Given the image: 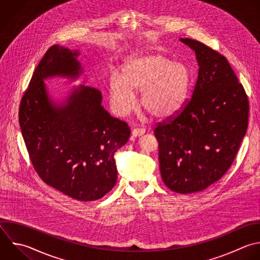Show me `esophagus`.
I'll list each match as a JSON object with an SVG mask.
<instances>
[{
    "mask_svg": "<svg viewBox=\"0 0 260 260\" xmlns=\"http://www.w3.org/2000/svg\"><path fill=\"white\" fill-rule=\"evenodd\" d=\"M145 133L144 129H140V128H136L134 130H132V136L133 137H140Z\"/></svg>",
    "mask_w": 260,
    "mask_h": 260,
    "instance_id": "1",
    "label": "esophagus"
}]
</instances>
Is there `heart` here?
Instances as JSON below:
<instances>
[{
	"instance_id": "obj_1",
	"label": "heart",
	"mask_w": 260,
	"mask_h": 260,
	"mask_svg": "<svg viewBox=\"0 0 260 260\" xmlns=\"http://www.w3.org/2000/svg\"><path fill=\"white\" fill-rule=\"evenodd\" d=\"M189 69L181 62H172L161 54H139L128 58L121 76L110 77L109 91L112 108L120 116L131 113L136 94L141 91L140 107L154 119L175 115L185 102L190 85Z\"/></svg>"
}]
</instances>
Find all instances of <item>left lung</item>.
Wrapping results in <instances>:
<instances>
[{
    "mask_svg": "<svg viewBox=\"0 0 260 260\" xmlns=\"http://www.w3.org/2000/svg\"><path fill=\"white\" fill-rule=\"evenodd\" d=\"M196 56L198 76L180 114L154 129L159 170L172 191L191 194L231 167L248 126L249 104L228 60L200 42L180 39Z\"/></svg>",
    "mask_w": 260,
    "mask_h": 260,
    "instance_id": "8db88e82",
    "label": "left lung"
}]
</instances>
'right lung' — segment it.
Listing matches in <instances>:
<instances>
[{"label": "right lung", "mask_w": 260, "mask_h": 260, "mask_svg": "<svg viewBox=\"0 0 260 260\" xmlns=\"http://www.w3.org/2000/svg\"><path fill=\"white\" fill-rule=\"evenodd\" d=\"M79 50L55 45L36 71L19 109V124L31 162L48 185L80 201L104 197L117 182L115 152L130 137L128 125L102 106L99 89L73 86L55 98L46 80L76 81L84 73Z\"/></svg>", "instance_id": "add662e5"}]
</instances>
